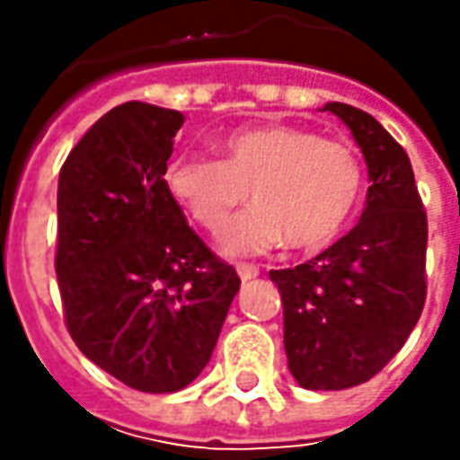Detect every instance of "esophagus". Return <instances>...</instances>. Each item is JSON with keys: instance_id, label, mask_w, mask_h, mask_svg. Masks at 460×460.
<instances>
[{"instance_id": "esophagus-1", "label": "esophagus", "mask_w": 460, "mask_h": 460, "mask_svg": "<svg viewBox=\"0 0 460 460\" xmlns=\"http://www.w3.org/2000/svg\"><path fill=\"white\" fill-rule=\"evenodd\" d=\"M238 276L243 279V281H251V279H256L258 276V269L256 266H251V263H240Z\"/></svg>"}]
</instances>
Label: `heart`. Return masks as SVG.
I'll list each match as a JSON object with an SVG mask.
<instances>
[{
	"instance_id": "b5f03b06",
	"label": "heart",
	"mask_w": 460,
	"mask_h": 460,
	"mask_svg": "<svg viewBox=\"0 0 460 460\" xmlns=\"http://www.w3.org/2000/svg\"><path fill=\"white\" fill-rule=\"evenodd\" d=\"M220 161L179 155L166 166L168 194L220 235L240 204L243 217L222 238L227 256H253L287 240L294 251H320L345 230L363 194L356 151L292 125H261L225 135Z\"/></svg>"
}]
</instances>
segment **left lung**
<instances>
[{"label": "left lung", "mask_w": 460, "mask_h": 460, "mask_svg": "<svg viewBox=\"0 0 460 460\" xmlns=\"http://www.w3.org/2000/svg\"><path fill=\"white\" fill-rule=\"evenodd\" d=\"M368 166L358 225L320 256L271 271L284 305V348L299 386L332 392L376 376L425 307L428 217L404 148L358 107L327 102Z\"/></svg>", "instance_id": "1"}]
</instances>
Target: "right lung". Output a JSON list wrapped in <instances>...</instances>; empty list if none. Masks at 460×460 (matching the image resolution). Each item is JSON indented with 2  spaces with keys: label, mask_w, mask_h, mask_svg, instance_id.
I'll list each match as a JSON object with an SVG mask.
<instances>
[{
  "label": "right lung",
  "mask_w": 460,
  "mask_h": 460,
  "mask_svg": "<svg viewBox=\"0 0 460 460\" xmlns=\"http://www.w3.org/2000/svg\"><path fill=\"white\" fill-rule=\"evenodd\" d=\"M181 125L176 110L125 102L86 130L58 176L68 332L102 371L148 394L202 374L240 289L164 181Z\"/></svg>",
  "instance_id": "right-lung-1"
}]
</instances>
